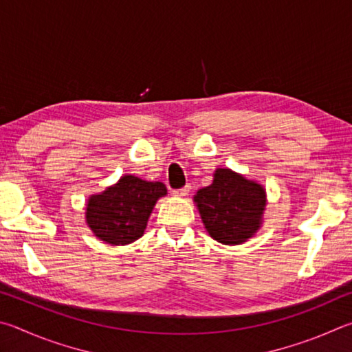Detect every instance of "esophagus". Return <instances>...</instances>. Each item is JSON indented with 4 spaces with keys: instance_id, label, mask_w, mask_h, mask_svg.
<instances>
[{
    "instance_id": "esophagus-1",
    "label": "esophagus",
    "mask_w": 352,
    "mask_h": 352,
    "mask_svg": "<svg viewBox=\"0 0 352 352\" xmlns=\"http://www.w3.org/2000/svg\"><path fill=\"white\" fill-rule=\"evenodd\" d=\"M190 190H192V187H190V186H186V187H184V188L175 190V192H173V195L177 196V198H186V196H188Z\"/></svg>"
}]
</instances>
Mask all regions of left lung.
<instances>
[{"label": "left lung", "instance_id": "1", "mask_svg": "<svg viewBox=\"0 0 352 352\" xmlns=\"http://www.w3.org/2000/svg\"><path fill=\"white\" fill-rule=\"evenodd\" d=\"M193 201L208 235L226 245L243 244L261 229L266 188L230 168H217L213 182Z\"/></svg>", "mask_w": 352, "mask_h": 352}]
</instances>
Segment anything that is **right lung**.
I'll return each instance as SVG.
<instances>
[{
	"label": "right lung",
	"mask_w": 352,
	"mask_h": 352,
	"mask_svg": "<svg viewBox=\"0 0 352 352\" xmlns=\"http://www.w3.org/2000/svg\"><path fill=\"white\" fill-rule=\"evenodd\" d=\"M166 195L162 182L144 181L125 175L102 193L86 201V224L100 241L126 245L139 239L146 229L156 202Z\"/></svg>",
	"instance_id": "obj_1"
}]
</instances>
